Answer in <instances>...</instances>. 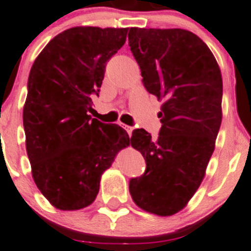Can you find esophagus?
Instances as JSON below:
<instances>
[{
    "mask_svg": "<svg viewBox=\"0 0 251 251\" xmlns=\"http://www.w3.org/2000/svg\"><path fill=\"white\" fill-rule=\"evenodd\" d=\"M124 128H125L126 131H127V133H128V136L131 137V135H132V130L133 128L131 127V126H127V125H124Z\"/></svg>",
    "mask_w": 251,
    "mask_h": 251,
    "instance_id": "1",
    "label": "esophagus"
}]
</instances>
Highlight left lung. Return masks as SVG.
<instances>
[{
  "label": "left lung",
  "mask_w": 251,
  "mask_h": 251,
  "mask_svg": "<svg viewBox=\"0 0 251 251\" xmlns=\"http://www.w3.org/2000/svg\"><path fill=\"white\" fill-rule=\"evenodd\" d=\"M128 46L146 90L163 101L157 139L144 128L132 132L131 146L146 171L128 189L141 209L168 217L186 207L204 178L222 124V73L207 44L181 28H130Z\"/></svg>",
  "instance_id": "1"
}]
</instances>
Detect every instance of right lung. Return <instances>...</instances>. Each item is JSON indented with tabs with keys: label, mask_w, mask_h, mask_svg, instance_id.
<instances>
[{
	"label": "right lung",
	"mask_w": 251,
	"mask_h": 251,
	"mask_svg": "<svg viewBox=\"0 0 251 251\" xmlns=\"http://www.w3.org/2000/svg\"><path fill=\"white\" fill-rule=\"evenodd\" d=\"M127 28L73 27L51 39L30 68L23 106L25 150L41 193L60 210L90 205L101 175L130 145L116 124L91 119L105 65Z\"/></svg>",
	"instance_id": "obj_1"
}]
</instances>
